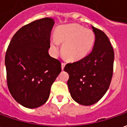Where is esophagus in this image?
Here are the masks:
<instances>
[{"instance_id":"1","label":"esophagus","mask_w":127,"mask_h":127,"mask_svg":"<svg viewBox=\"0 0 127 127\" xmlns=\"http://www.w3.org/2000/svg\"><path fill=\"white\" fill-rule=\"evenodd\" d=\"M65 64H66L64 63H62V64H61V67H62V69L63 70L64 68V66H65Z\"/></svg>"}]
</instances>
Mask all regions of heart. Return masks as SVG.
Returning a JSON list of instances; mask_svg holds the SVG:
<instances>
[{
	"mask_svg": "<svg viewBox=\"0 0 127 127\" xmlns=\"http://www.w3.org/2000/svg\"><path fill=\"white\" fill-rule=\"evenodd\" d=\"M94 43L95 33L92 30L79 24L71 23L58 27L50 45L57 52L59 44H63L64 56L69 61H76L86 57L92 50Z\"/></svg>",
	"mask_w": 127,
	"mask_h": 127,
	"instance_id": "b5f03b06",
	"label": "heart"
}]
</instances>
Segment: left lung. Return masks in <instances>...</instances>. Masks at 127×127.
Listing matches in <instances>:
<instances>
[{
	"label": "left lung",
	"mask_w": 127,
	"mask_h": 127,
	"mask_svg": "<svg viewBox=\"0 0 127 127\" xmlns=\"http://www.w3.org/2000/svg\"><path fill=\"white\" fill-rule=\"evenodd\" d=\"M95 43L86 57L66 64L64 71L70 94L76 102L89 106L100 100L109 87L113 76L114 51L104 33L92 26Z\"/></svg>",
	"instance_id": "obj_1"
}]
</instances>
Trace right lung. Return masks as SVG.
<instances>
[{
    "mask_svg": "<svg viewBox=\"0 0 127 127\" xmlns=\"http://www.w3.org/2000/svg\"><path fill=\"white\" fill-rule=\"evenodd\" d=\"M54 25L52 18H44L22 27L6 51L9 91L26 108H37L47 101L51 85L61 72V62L48 53Z\"/></svg>",
    "mask_w": 127,
    "mask_h": 127,
    "instance_id": "obj_1",
    "label": "right lung"
}]
</instances>
